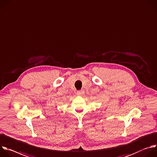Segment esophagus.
<instances>
[{
    "label": "esophagus",
    "instance_id": "esophagus-1",
    "mask_svg": "<svg viewBox=\"0 0 157 157\" xmlns=\"http://www.w3.org/2000/svg\"><path fill=\"white\" fill-rule=\"evenodd\" d=\"M83 93H84L83 90H78V91H77V95H82Z\"/></svg>",
    "mask_w": 157,
    "mask_h": 157
}]
</instances>
